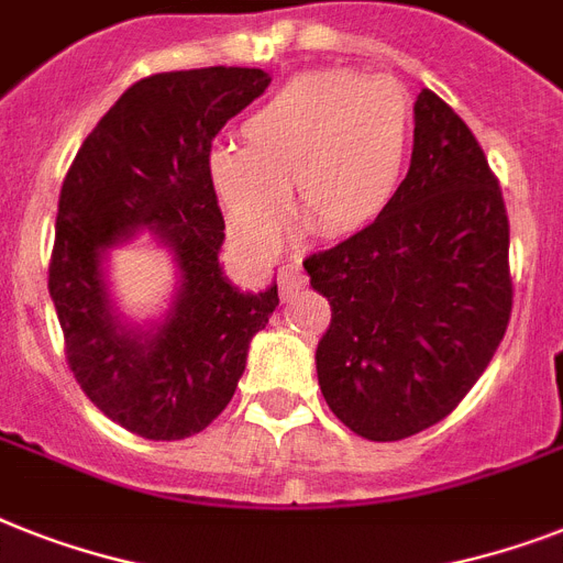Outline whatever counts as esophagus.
I'll list each match as a JSON object with an SVG mask.
<instances>
[{
	"mask_svg": "<svg viewBox=\"0 0 563 563\" xmlns=\"http://www.w3.org/2000/svg\"><path fill=\"white\" fill-rule=\"evenodd\" d=\"M277 283H280V297L283 300H289L291 295H295L300 286L306 283V274L300 266H283L280 272H277Z\"/></svg>",
	"mask_w": 563,
	"mask_h": 563,
	"instance_id": "1",
	"label": "esophagus"
}]
</instances>
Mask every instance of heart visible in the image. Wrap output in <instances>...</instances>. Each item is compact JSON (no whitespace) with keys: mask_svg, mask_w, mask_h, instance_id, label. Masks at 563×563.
<instances>
[{"mask_svg":"<svg viewBox=\"0 0 563 563\" xmlns=\"http://www.w3.org/2000/svg\"><path fill=\"white\" fill-rule=\"evenodd\" d=\"M245 147L210 155L228 222L260 251L297 217L329 236L358 234L399 199L413 147L408 91L387 77L314 71L295 77L242 126Z\"/></svg>","mask_w":563,"mask_h":563,"instance_id":"b5f03b06","label":"heart"}]
</instances>
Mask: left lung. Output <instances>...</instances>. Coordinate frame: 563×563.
Instances as JSON below:
<instances>
[{
  "label": "left lung",
  "instance_id": "left-lung-1",
  "mask_svg": "<svg viewBox=\"0 0 563 563\" xmlns=\"http://www.w3.org/2000/svg\"><path fill=\"white\" fill-rule=\"evenodd\" d=\"M399 199L369 228L306 260L332 309L314 350L329 410L364 440L396 442L445 419L504 341L509 219L465 121L419 91Z\"/></svg>",
  "mask_w": 563,
  "mask_h": 563
}]
</instances>
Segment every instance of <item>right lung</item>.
<instances>
[{
  "label": "right lung",
  "mask_w": 563,
  "mask_h": 563,
  "mask_svg": "<svg viewBox=\"0 0 563 563\" xmlns=\"http://www.w3.org/2000/svg\"><path fill=\"white\" fill-rule=\"evenodd\" d=\"M263 68L210 66L139 80L77 150L57 208L48 295L68 367L95 408L144 440L205 431L236 390L277 283L242 291L219 263L225 219L210 144L268 89ZM150 233L177 286L158 322L135 324L108 283V254Z\"/></svg>",
  "instance_id": "obj_1"
}]
</instances>
